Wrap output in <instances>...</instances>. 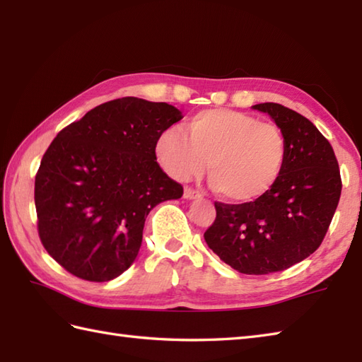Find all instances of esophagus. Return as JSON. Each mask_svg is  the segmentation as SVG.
I'll return each mask as SVG.
<instances>
[{
	"instance_id": "esophagus-1",
	"label": "esophagus",
	"mask_w": 362,
	"mask_h": 362,
	"mask_svg": "<svg viewBox=\"0 0 362 362\" xmlns=\"http://www.w3.org/2000/svg\"><path fill=\"white\" fill-rule=\"evenodd\" d=\"M202 194L199 193V191H196L194 188H191V187H187L185 188V191H183V197L185 199H197V197H201Z\"/></svg>"
}]
</instances>
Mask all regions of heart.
Instances as JSON below:
<instances>
[{"label": "heart", "mask_w": 362, "mask_h": 362, "mask_svg": "<svg viewBox=\"0 0 362 362\" xmlns=\"http://www.w3.org/2000/svg\"><path fill=\"white\" fill-rule=\"evenodd\" d=\"M185 133L168 129L158 135L160 165L183 182L209 163L210 183L230 202L245 204L266 196L286 165L288 143L281 129L249 113L202 110L187 121Z\"/></svg>", "instance_id": "heart-1"}]
</instances>
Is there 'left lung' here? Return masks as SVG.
I'll use <instances>...</instances> for the list:
<instances>
[{"label":"left lung","instance_id":"8db88e82","mask_svg":"<svg viewBox=\"0 0 362 362\" xmlns=\"http://www.w3.org/2000/svg\"><path fill=\"white\" fill-rule=\"evenodd\" d=\"M281 129L288 160L276 185L245 204L214 202L204 238L235 271L266 275L310 257L324 241L339 204L342 180L332 144L313 122L281 104L253 105Z\"/></svg>","mask_w":362,"mask_h":362}]
</instances>
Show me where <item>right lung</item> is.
<instances>
[{"label":"right lung","instance_id":"right-lung-1","mask_svg":"<svg viewBox=\"0 0 362 362\" xmlns=\"http://www.w3.org/2000/svg\"><path fill=\"white\" fill-rule=\"evenodd\" d=\"M180 119L174 105L127 96L95 107L54 138L34 199L40 241L65 271L101 283L134 263L149 211L183 194L156 156L158 135Z\"/></svg>","mask_w":362,"mask_h":362}]
</instances>
